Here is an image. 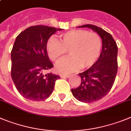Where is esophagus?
Returning <instances> with one entry per match:
<instances>
[{
	"mask_svg": "<svg viewBox=\"0 0 131 131\" xmlns=\"http://www.w3.org/2000/svg\"><path fill=\"white\" fill-rule=\"evenodd\" d=\"M61 78H69L70 77V75H61Z\"/></svg>",
	"mask_w": 131,
	"mask_h": 131,
	"instance_id": "34e87169",
	"label": "esophagus"
}]
</instances>
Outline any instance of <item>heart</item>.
Wrapping results in <instances>:
<instances>
[{
	"mask_svg": "<svg viewBox=\"0 0 131 131\" xmlns=\"http://www.w3.org/2000/svg\"><path fill=\"white\" fill-rule=\"evenodd\" d=\"M102 40L97 33L83 29L69 30L60 35V41L53 36L48 39L46 51L49 59L57 62L69 51L70 57L56 64V70L67 74L80 68L93 66L101 55Z\"/></svg>",
	"mask_w": 131,
	"mask_h": 131,
	"instance_id": "obj_1",
	"label": "heart"
}]
</instances>
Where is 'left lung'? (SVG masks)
Returning a JSON list of instances; mask_svg holds the SVG:
<instances>
[{"mask_svg":"<svg viewBox=\"0 0 131 131\" xmlns=\"http://www.w3.org/2000/svg\"><path fill=\"white\" fill-rule=\"evenodd\" d=\"M78 27H88L96 32L102 38V51L93 66L78 74L81 83L72 89V95L82 102H93L106 96L112 88L117 72V46L112 35L93 25H84Z\"/></svg>","mask_w":131,"mask_h":131,"instance_id":"left-lung-1","label":"left lung"}]
</instances>
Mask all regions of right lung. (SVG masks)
<instances>
[{"label":"right lung","mask_w":131,"mask_h":131,"mask_svg":"<svg viewBox=\"0 0 131 131\" xmlns=\"http://www.w3.org/2000/svg\"><path fill=\"white\" fill-rule=\"evenodd\" d=\"M62 30L31 26L16 37L11 51V76L17 90L27 99L44 101L52 93L60 76L43 74L53 67L47 53L46 43L51 35Z\"/></svg>","instance_id":"add662e5"}]
</instances>
